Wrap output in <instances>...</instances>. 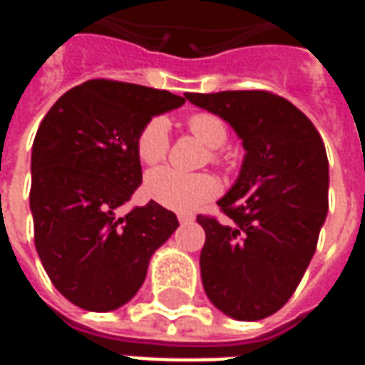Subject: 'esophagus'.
Returning a JSON list of instances; mask_svg holds the SVG:
<instances>
[{"instance_id":"obj_1","label":"esophagus","mask_w":365,"mask_h":365,"mask_svg":"<svg viewBox=\"0 0 365 365\" xmlns=\"http://www.w3.org/2000/svg\"><path fill=\"white\" fill-rule=\"evenodd\" d=\"M193 219H195L193 215H185V213L178 215V221L182 222V225H187V222H193Z\"/></svg>"}]
</instances>
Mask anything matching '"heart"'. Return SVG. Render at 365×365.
I'll return each instance as SVG.
<instances>
[{
    "mask_svg": "<svg viewBox=\"0 0 365 365\" xmlns=\"http://www.w3.org/2000/svg\"><path fill=\"white\" fill-rule=\"evenodd\" d=\"M187 127L207 148L217 150L227 143V125L213 113H195L187 119ZM170 146V123L166 117H152L144 123L136 136V154L144 164H156L166 156ZM144 193L154 203L191 213L219 193V182L209 174H185L174 168H156L144 180Z\"/></svg>",
    "mask_w": 365,
    "mask_h": 365,
    "instance_id": "heart-1",
    "label": "heart"
}]
</instances>
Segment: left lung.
Wrapping results in <instances>:
<instances>
[{
  "label": "left lung",
  "mask_w": 365,
  "mask_h": 365,
  "mask_svg": "<svg viewBox=\"0 0 365 365\" xmlns=\"http://www.w3.org/2000/svg\"><path fill=\"white\" fill-rule=\"evenodd\" d=\"M227 120L242 140L237 182L217 203L227 222L197 217L205 230L201 282L221 313L260 321L297 289L329 213V160L311 120L268 91L187 93Z\"/></svg>",
  "instance_id": "1"
}]
</instances>
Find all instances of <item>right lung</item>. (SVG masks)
<instances>
[{"mask_svg":"<svg viewBox=\"0 0 365 365\" xmlns=\"http://www.w3.org/2000/svg\"><path fill=\"white\" fill-rule=\"evenodd\" d=\"M185 97L111 80L76 86L36 130L31 154L35 246L54 287L86 311H115L140 289L152 254L180 227L148 201L125 217L143 182L136 136Z\"/></svg>","mask_w":365,"mask_h":365,"instance_id":"1","label":"right lung"}]
</instances>
